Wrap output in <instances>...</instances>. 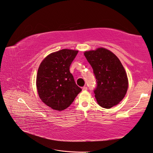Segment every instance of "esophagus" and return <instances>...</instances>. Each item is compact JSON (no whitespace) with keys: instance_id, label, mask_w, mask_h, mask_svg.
Here are the masks:
<instances>
[{"instance_id":"obj_1","label":"esophagus","mask_w":153,"mask_h":153,"mask_svg":"<svg viewBox=\"0 0 153 153\" xmlns=\"http://www.w3.org/2000/svg\"><path fill=\"white\" fill-rule=\"evenodd\" d=\"M88 90L87 86H84V87L82 88V90Z\"/></svg>"}]
</instances>
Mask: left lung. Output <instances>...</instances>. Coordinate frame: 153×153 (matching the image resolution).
I'll return each instance as SVG.
<instances>
[{
  "instance_id": "left-lung-1",
  "label": "left lung",
  "mask_w": 153,
  "mask_h": 153,
  "mask_svg": "<svg viewBox=\"0 0 153 153\" xmlns=\"http://www.w3.org/2000/svg\"><path fill=\"white\" fill-rule=\"evenodd\" d=\"M96 79L94 90L98 104L110 108L120 103L128 90L127 74L119 59L103 48L84 52Z\"/></svg>"
}]
</instances>
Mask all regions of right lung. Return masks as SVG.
<instances>
[{
  "mask_svg": "<svg viewBox=\"0 0 153 153\" xmlns=\"http://www.w3.org/2000/svg\"><path fill=\"white\" fill-rule=\"evenodd\" d=\"M78 52L63 49L50 53L39 67L36 76L39 96L52 109H65L82 90L76 84L69 71Z\"/></svg>",
  "mask_w": 153,
  "mask_h": 153,
  "instance_id": "add662e5",
  "label": "right lung"
}]
</instances>
